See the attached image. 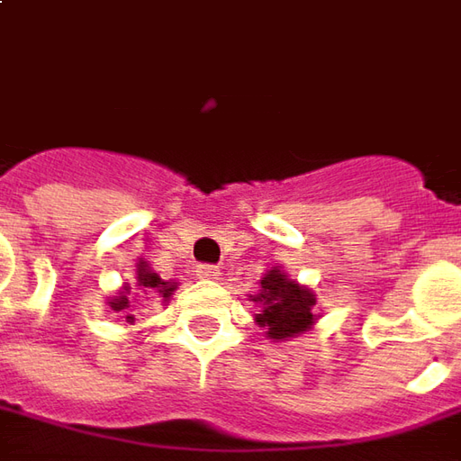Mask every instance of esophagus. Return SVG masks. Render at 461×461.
<instances>
[{"mask_svg": "<svg viewBox=\"0 0 461 461\" xmlns=\"http://www.w3.org/2000/svg\"><path fill=\"white\" fill-rule=\"evenodd\" d=\"M219 275H221V272H219L217 265H199V267H196V277H199V280H209V283H212V280H219Z\"/></svg>", "mask_w": 461, "mask_h": 461, "instance_id": "esophagus-1", "label": "esophagus"}]
</instances>
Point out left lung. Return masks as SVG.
Wrapping results in <instances>:
<instances>
[{
    "instance_id": "8db88e82",
    "label": "left lung",
    "mask_w": 461,
    "mask_h": 461,
    "mask_svg": "<svg viewBox=\"0 0 461 461\" xmlns=\"http://www.w3.org/2000/svg\"><path fill=\"white\" fill-rule=\"evenodd\" d=\"M262 290L252 295L259 305L255 322L272 340H285L305 333L315 322V295L305 285L290 280L283 270L272 267L262 280Z\"/></svg>"
}]
</instances>
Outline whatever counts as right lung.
<instances>
[{
    "mask_svg": "<svg viewBox=\"0 0 461 461\" xmlns=\"http://www.w3.org/2000/svg\"><path fill=\"white\" fill-rule=\"evenodd\" d=\"M131 290H139L143 295H158L164 297V300H168V297L174 295V290H176V283H166V280H161L158 272H153L151 267H149V262L140 259L139 265H136V283H133V287L125 283L123 290L111 300V308L115 310V312H121V318H125V322L136 321V318L131 315V297H128L131 295Z\"/></svg>",
    "mask_w": 461,
    "mask_h": 461,
    "instance_id": "1",
    "label": "right lung"
}]
</instances>
